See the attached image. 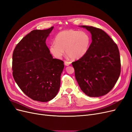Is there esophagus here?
I'll list each match as a JSON object with an SVG mask.
<instances>
[{"instance_id":"esophagus-1","label":"esophagus","mask_w":132,"mask_h":132,"mask_svg":"<svg viewBox=\"0 0 132 132\" xmlns=\"http://www.w3.org/2000/svg\"><path fill=\"white\" fill-rule=\"evenodd\" d=\"M71 64V62H67V61H65L64 62V64L66 65V66H68L69 65Z\"/></svg>"}]
</instances>
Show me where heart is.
Returning <instances> with one entry per match:
<instances>
[{"mask_svg": "<svg viewBox=\"0 0 132 132\" xmlns=\"http://www.w3.org/2000/svg\"><path fill=\"white\" fill-rule=\"evenodd\" d=\"M90 43V36L85 31L64 30L57 34L55 43L51 44L50 50L51 53L57 59L62 58L65 50L69 57L78 59L87 53Z\"/></svg>", "mask_w": 132, "mask_h": 132, "instance_id": "heart-1", "label": "heart"}]
</instances>
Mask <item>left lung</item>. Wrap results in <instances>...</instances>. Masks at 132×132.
Wrapping results in <instances>:
<instances>
[{"instance_id": "left-lung-1", "label": "left lung", "mask_w": 132, "mask_h": 132, "mask_svg": "<svg viewBox=\"0 0 132 132\" xmlns=\"http://www.w3.org/2000/svg\"><path fill=\"white\" fill-rule=\"evenodd\" d=\"M90 32L92 42L87 53L72 63L76 80L81 90L90 97L109 93L121 73V60L117 45L104 31L81 26Z\"/></svg>"}]
</instances>
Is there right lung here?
Segmentation results:
<instances>
[{"instance_id":"obj_1","label":"right lung","mask_w":132,"mask_h":132,"mask_svg":"<svg viewBox=\"0 0 132 132\" xmlns=\"http://www.w3.org/2000/svg\"><path fill=\"white\" fill-rule=\"evenodd\" d=\"M53 26L34 30L20 41L13 54V75L23 93L35 101L48 102L61 85L63 61L53 58L46 40Z\"/></svg>"}]
</instances>
